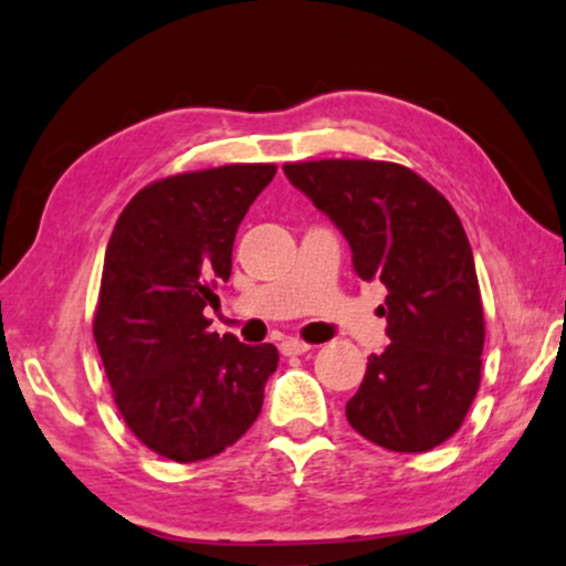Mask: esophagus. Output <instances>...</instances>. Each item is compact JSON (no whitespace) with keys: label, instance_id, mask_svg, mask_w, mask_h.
Returning <instances> with one entry per match:
<instances>
[{"label":"esophagus","instance_id":"obj_1","mask_svg":"<svg viewBox=\"0 0 566 566\" xmlns=\"http://www.w3.org/2000/svg\"><path fill=\"white\" fill-rule=\"evenodd\" d=\"M310 344H305V340H300V338H284L282 344H280V352L284 354V356H300V354H307L310 352Z\"/></svg>","mask_w":566,"mask_h":566}]
</instances>
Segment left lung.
Returning <instances> with one entry per match:
<instances>
[{
	"label": "left lung",
	"mask_w": 566,
	"mask_h": 566,
	"mask_svg": "<svg viewBox=\"0 0 566 566\" xmlns=\"http://www.w3.org/2000/svg\"><path fill=\"white\" fill-rule=\"evenodd\" d=\"M284 174L346 235L354 272L387 286L389 346L369 356L348 423L381 449L431 451L464 423L482 377V297L459 214L400 164L325 158Z\"/></svg>",
	"instance_id": "left-lung-1"
}]
</instances>
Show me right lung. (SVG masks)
Segmentation results:
<instances>
[{
	"mask_svg": "<svg viewBox=\"0 0 566 566\" xmlns=\"http://www.w3.org/2000/svg\"><path fill=\"white\" fill-rule=\"evenodd\" d=\"M274 174V164H230L158 179L109 235L94 340L127 428L179 464L249 431L280 361L272 344L218 336L205 317L230 276L238 226Z\"/></svg>",
	"mask_w": 566,
	"mask_h": 566,
	"instance_id": "right-lung-1",
	"label": "right lung"
}]
</instances>
